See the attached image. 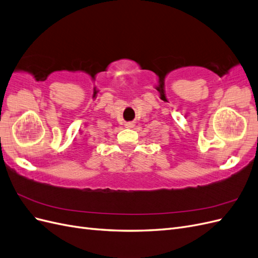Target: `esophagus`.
I'll use <instances>...</instances> for the list:
<instances>
[{
  "mask_svg": "<svg viewBox=\"0 0 258 258\" xmlns=\"http://www.w3.org/2000/svg\"><path fill=\"white\" fill-rule=\"evenodd\" d=\"M134 122H127L126 124H125V126H126V127H128V128H131V127H133L134 126Z\"/></svg>",
  "mask_w": 258,
  "mask_h": 258,
  "instance_id": "obj_1",
  "label": "esophagus"
}]
</instances>
